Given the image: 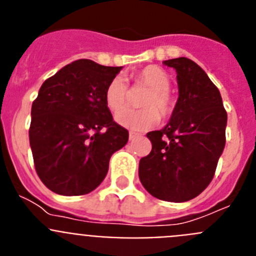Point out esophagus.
<instances>
[{
	"mask_svg": "<svg viewBox=\"0 0 256 256\" xmlns=\"http://www.w3.org/2000/svg\"><path fill=\"white\" fill-rule=\"evenodd\" d=\"M137 137H140V133L133 132V130H130V141L136 140V138H137Z\"/></svg>",
	"mask_w": 256,
	"mask_h": 256,
	"instance_id": "obj_1",
	"label": "esophagus"
}]
</instances>
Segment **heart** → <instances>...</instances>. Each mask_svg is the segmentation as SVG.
Instances as JSON below:
<instances>
[{"label": "heart", "instance_id": "1", "mask_svg": "<svg viewBox=\"0 0 256 256\" xmlns=\"http://www.w3.org/2000/svg\"><path fill=\"white\" fill-rule=\"evenodd\" d=\"M137 86L148 88V92L142 97L140 105L144 108L132 110L124 108L115 115V120L122 126L133 130H146L159 123L160 115L166 118L173 112L174 101L169 88L170 78L164 69L156 65H148L132 76ZM128 100V88L123 79L116 76L105 90V104L112 112H116L126 106Z\"/></svg>", "mask_w": 256, "mask_h": 256}]
</instances>
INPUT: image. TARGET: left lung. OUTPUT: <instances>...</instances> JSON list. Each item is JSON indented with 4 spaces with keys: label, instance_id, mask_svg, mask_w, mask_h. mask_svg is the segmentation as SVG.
I'll use <instances>...</instances> for the list:
<instances>
[{
    "label": "left lung",
    "instance_id": "obj_1",
    "mask_svg": "<svg viewBox=\"0 0 256 256\" xmlns=\"http://www.w3.org/2000/svg\"><path fill=\"white\" fill-rule=\"evenodd\" d=\"M177 72L178 100L168 124L148 133L152 150L140 160L142 186L156 198L183 202L212 182L224 150L227 112L220 92L187 58L164 61Z\"/></svg>",
    "mask_w": 256,
    "mask_h": 256
}]
</instances>
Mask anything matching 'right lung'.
I'll return each instance as SVG.
<instances>
[{"mask_svg": "<svg viewBox=\"0 0 256 256\" xmlns=\"http://www.w3.org/2000/svg\"><path fill=\"white\" fill-rule=\"evenodd\" d=\"M122 66L80 58L40 86L32 105L29 142L38 177L64 196L86 195L100 186L128 130L112 120L105 90Z\"/></svg>", "mask_w": 256, "mask_h": 256, "instance_id": "right-lung-1", "label": "right lung"}]
</instances>
